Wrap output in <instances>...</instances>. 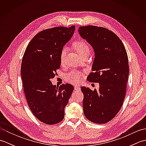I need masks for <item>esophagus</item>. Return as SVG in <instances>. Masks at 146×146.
<instances>
[{"instance_id": "esophagus-1", "label": "esophagus", "mask_w": 146, "mask_h": 146, "mask_svg": "<svg viewBox=\"0 0 146 146\" xmlns=\"http://www.w3.org/2000/svg\"><path fill=\"white\" fill-rule=\"evenodd\" d=\"M74 89H75V90H80V88L78 86H74Z\"/></svg>"}]
</instances>
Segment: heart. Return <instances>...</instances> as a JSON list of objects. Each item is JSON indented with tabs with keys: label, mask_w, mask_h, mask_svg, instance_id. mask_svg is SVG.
<instances>
[{
	"label": "heart",
	"mask_w": 146,
	"mask_h": 146,
	"mask_svg": "<svg viewBox=\"0 0 146 146\" xmlns=\"http://www.w3.org/2000/svg\"><path fill=\"white\" fill-rule=\"evenodd\" d=\"M73 48H75L77 52L81 56L84 54L85 52L90 51L88 44L85 41H82V40H78V41H76L74 42ZM65 55H66V49H63L61 51L60 54L61 64H63L64 63ZM82 76V73L78 72V71H72L66 75V80L68 82L73 83V84H76V83H79L81 82Z\"/></svg>",
	"instance_id": "heart-1"
}]
</instances>
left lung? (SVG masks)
<instances>
[{
    "label": "left lung",
    "mask_w": 146,
    "mask_h": 146,
    "mask_svg": "<svg viewBox=\"0 0 146 146\" xmlns=\"http://www.w3.org/2000/svg\"><path fill=\"white\" fill-rule=\"evenodd\" d=\"M78 33L94 51L90 82L99 83V90L82 86L83 113L96 123H105L115 117L124 100L129 73L125 46L115 34L102 27L81 26Z\"/></svg>",
    "instance_id": "left-lung-1"
}]
</instances>
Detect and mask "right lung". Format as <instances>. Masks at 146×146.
<instances>
[{
  "mask_svg": "<svg viewBox=\"0 0 146 146\" xmlns=\"http://www.w3.org/2000/svg\"><path fill=\"white\" fill-rule=\"evenodd\" d=\"M75 30L72 26L42 31L29 42L22 60L21 75L27 104L34 115L46 124H56L64 119V107L73 91L71 84L58 88L51 79L60 67L61 52Z\"/></svg>",
  "mask_w": 146,
  "mask_h": 146,
  "instance_id": "add662e5",
  "label": "right lung"
}]
</instances>
